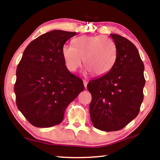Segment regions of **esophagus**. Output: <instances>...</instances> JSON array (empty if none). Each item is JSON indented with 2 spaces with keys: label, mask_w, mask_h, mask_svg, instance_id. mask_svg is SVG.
<instances>
[{
  "label": "esophagus",
  "mask_w": 160,
  "mask_h": 160,
  "mask_svg": "<svg viewBox=\"0 0 160 160\" xmlns=\"http://www.w3.org/2000/svg\"><path fill=\"white\" fill-rule=\"evenodd\" d=\"M83 84H84V86H85V88H87V85H88V81L85 80H83Z\"/></svg>",
  "instance_id": "obj_1"
}]
</instances>
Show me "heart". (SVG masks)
<instances>
[{
	"label": "heart",
	"instance_id": "heart-1",
	"mask_svg": "<svg viewBox=\"0 0 160 160\" xmlns=\"http://www.w3.org/2000/svg\"><path fill=\"white\" fill-rule=\"evenodd\" d=\"M62 56L70 72L79 68L83 58L85 72L102 76L112 68L116 61V49L112 40L104 35H84L73 40V47L64 44Z\"/></svg>",
	"mask_w": 160,
	"mask_h": 160
}]
</instances>
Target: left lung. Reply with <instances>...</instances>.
I'll list each match as a JSON object with an SVG mask.
<instances>
[{
	"instance_id": "8db88e82",
	"label": "left lung",
	"mask_w": 160,
	"mask_h": 160,
	"mask_svg": "<svg viewBox=\"0 0 160 160\" xmlns=\"http://www.w3.org/2000/svg\"><path fill=\"white\" fill-rule=\"evenodd\" d=\"M116 58L107 74L88 82L92 94L90 113L94 128L122 129L136 117L143 101L144 64L135 46L125 37L111 34Z\"/></svg>"
}]
</instances>
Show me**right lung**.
I'll list each match as a JSON object with an SVG mask.
<instances>
[{"mask_svg":"<svg viewBox=\"0 0 160 160\" xmlns=\"http://www.w3.org/2000/svg\"><path fill=\"white\" fill-rule=\"evenodd\" d=\"M76 32L53 30L29 43L16 70L18 109L39 128L58 125L64 112L85 87L66 66L62 47Z\"/></svg>","mask_w":160,"mask_h":160,"instance_id":"obj_1","label":"right lung"}]
</instances>
